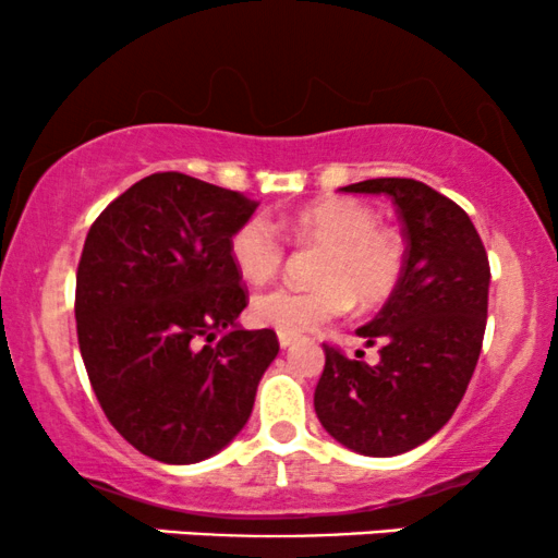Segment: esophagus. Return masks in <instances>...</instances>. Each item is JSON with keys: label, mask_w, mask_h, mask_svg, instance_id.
I'll return each mask as SVG.
<instances>
[{"label": "esophagus", "mask_w": 558, "mask_h": 558, "mask_svg": "<svg viewBox=\"0 0 558 558\" xmlns=\"http://www.w3.org/2000/svg\"><path fill=\"white\" fill-rule=\"evenodd\" d=\"M278 341H280V345H283V349H288V345L296 343L299 338L293 336V332H278Z\"/></svg>", "instance_id": "obj_1"}]
</instances>
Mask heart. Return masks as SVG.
I'll return each instance as SVG.
<instances>
[{
	"label": "heart",
	"mask_w": 558,
	"mask_h": 558,
	"mask_svg": "<svg viewBox=\"0 0 558 558\" xmlns=\"http://www.w3.org/2000/svg\"><path fill=\"white\" fill-rule=\"evenodd\" d=\"M291 235L304 246H319L312 288L272 286L252 301L257 323L280 332L315 330L343 315L351 299L375 306L393 293L403 270V243L393 228L377 222L369 204L349 196H330L310 204L293 217ZM230 259L252 283L278 272L286 241L265 217H246L230 233Z\"/></svg>",
	"instance_id": "heart-1"
}]
</instances>
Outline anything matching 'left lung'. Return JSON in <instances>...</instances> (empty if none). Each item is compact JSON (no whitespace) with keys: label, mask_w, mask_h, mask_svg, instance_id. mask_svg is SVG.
<instances>
[{"label":"left lung","mask_w":558,"mask_h":558,"mask_svg":"<svg viewBox=\"0 0 558 558\" xmlns=\"http://www.w3.org/2000/svg\"><path fill=\"white\" fill-rule=\"evenodd\" d=\"M349 194H388L407 239L403 270L377 317L356 332L380 345L349 360L325 343L315 412L338 444L364 457L412 451L457 412L483 349L490 265L470 215L412 178L351 183Z\"/></svg>","instance_id":"obj_1"}]
</instances>
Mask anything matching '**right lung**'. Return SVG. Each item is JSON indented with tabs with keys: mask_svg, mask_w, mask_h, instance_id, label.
I'll return each instance as SVG.
<instances>
[{
	"mask_svg": "<svg viewBox=\"0 0 558 558\" xmlns=\"http://www.w3.org/2000/svg\"><path fill=\"white\" fill-rule=\"evenodd\" d=\"M257 202L183 172L141 178L94 220L75 275V328L110 425L165 464L226 448L278 356L241 330L248 304L230 233Z\"/></svg>",
	"mask_w": 558,
	"mask_h": 558,
	"instance_id": "add662e5",
	"label": "right lung"
}]
</instances>
